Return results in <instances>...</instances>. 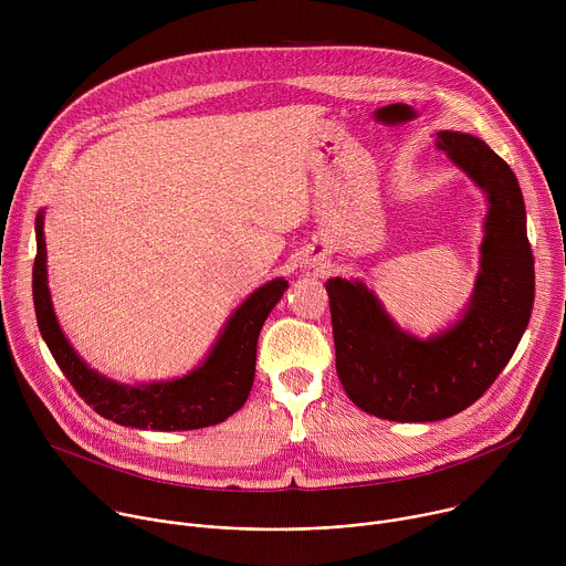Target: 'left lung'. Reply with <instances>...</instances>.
<instances>
[{"mask_svg": "<svg viewBox=\"0 0 566 566\" xmlns=\"http://www.w3.org/2000/svg\"><path fill=\"white\" fill-rule=\"evenodd\" d=\"M434 145L486 190L491 203L465 315L446 334L419 340L394 327L363 282H327L338 378L360 410L398 423L441 421L481 398L515 354L535 297L517 177L476 136L439 132Z\"/></svg>", "mask_w": 566, "mask_h": 566, "instance_id": "obj_1", "label": "left lung"}]
</instances>
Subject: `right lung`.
Instances as JSON below:
<instances>
[{
    "mask_svg": "<svg viewBox=\"0 0 566 566\" xmlns=\"http://www.w3.org/2000/svg\"><path fill=\"white\" fill-rule=\"evenodd\" d=\"M35 237L33 304L40 334L66 380L101 417L127 428L170 432L217 426L244 406L255 380L258 338L264 319L289 286L286 280L277 277L251 293V297L232 313L223 334L199 369L170 382L127 387L96 374L71 349L49 297L42 214L38 217Z\"/></svg>",
    "mask_w": 566,
    "mask_h": 566,
    "instance_id": "obj_1",
    "label": "right lung"
}]
</instances>
